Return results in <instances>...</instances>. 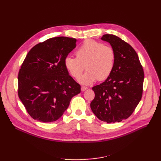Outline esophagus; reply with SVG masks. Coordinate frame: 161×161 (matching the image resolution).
I'll return each mask as SVG.
<instances>
[{
	"label": "esophagus",
	"instance_id": "34e87169",
	"mask_svg": "<svg viewBox=\"0 0 161 161\" xmlns=\"http://www.w3.org/2000/svg\"><path fill=\"white\" fill-rule=\"evenodd\" d=\"M86 89H88V88H87V87H86V86H81V91H85Z\"/></svg>",
	"mask_w": 161,
	"mask_h": 161
}]
</instances>
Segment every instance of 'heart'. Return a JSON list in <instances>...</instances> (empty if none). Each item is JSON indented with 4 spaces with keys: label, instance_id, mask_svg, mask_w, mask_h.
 <instances>
[{
    "label": "heart",
    "instance_id": "heart-1",
    "mask_svg": "<svg viewBox=\"0 0 161 161\" xmlns=\"http://www.w3.org/2000/svg\"><path fill=\"white\" fill-rule=\"evenodd\" d=\"M76 56H66L64 64L75 79L79 77L86 65L87 71L78 79L81 85H90L98 79L104 80L113 72L115 53L109 46L92 40H86L76 51Z\"/></svg>",
    "mask_w": 161,
    "mask_h": 161
}]
</instances>
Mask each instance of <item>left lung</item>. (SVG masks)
Segmentation results:
<instances>
[{
	"mask_svg": "<svg viewBox=\"0 0 161 161\" xmlns=\"http://www.w3.org/2000/svg\"><path fill=\"white\" fill-rule=\"evenodd\" d=\"M101 40L114 50L115 65L108 79L92 87L95 96L91 108L101 121L120 122L129 118L142 98L144 70L137 53L128 43L109 34Z\"/></svg>",
	"mask_w": 161,
	"mask_h": 161,
	"instance_id": "1",
	"label": "left lung"
}]
</instances>
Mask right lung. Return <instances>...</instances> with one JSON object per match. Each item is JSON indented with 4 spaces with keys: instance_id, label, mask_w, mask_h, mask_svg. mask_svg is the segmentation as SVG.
Masks as SVG:
<instances>
[{
    "instance_id": "obj_1",
    "label": "right lung",
    "mask_w": 161,
    "mask_h": 161,
    "mask_svg": "<svg viewBox=\"0 0 161 161\" xmlns=\"http://www.w3.org/2000/svg\"><path fill=\"white\" fill-rule=\"evenodd\" d=\"M77 40L48 39L28 52L18 75V95L34 119L56 121L69 108L80 86L69 75L64 60L75 49Z\"/></svg>"
}]
</instances>
